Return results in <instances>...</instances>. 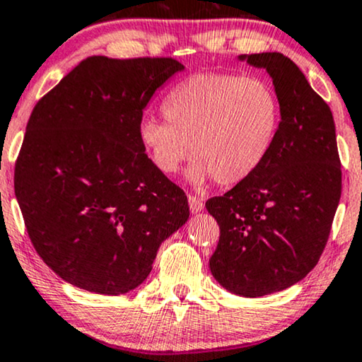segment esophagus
I'll list each match as a JSON object with an SVG mask.
<instances>
[{
	"instance_id": "obj_1",
	"label": "esophagus",
	"mask_w": 362,
	"mask_h": 362,
	"mask_svg": "<svg viewBox=\"0 0 362 362\" xmlns=\"http://www.w3.org/2000/svg\"><path fill=\"white\" fill-rule=\"evenodd\" d=\"M187 201H189V208H191L192 213H199V211L204 209V203H203V199L199 198V196L189 194V196H187Z\"/></svg>"
}]
</instances>
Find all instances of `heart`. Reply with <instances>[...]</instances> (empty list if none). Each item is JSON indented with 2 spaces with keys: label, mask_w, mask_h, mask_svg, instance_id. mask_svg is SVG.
Wrapping results in <instances>:
<instances>
[{
  "label": "heart",
  "mask_w": 362,
  "mask_h": 362,
  "mask_svg": "<svg viewBox=\"0 0 362 362\" xmlns=\"http://www.w3.org/2000/svg\"><path fill=\"white\" fill-rule=\"evenodd\" d=\"M166 121L144 118L139 141L154 166L173 175L192 153L189 177L219 186L247 180L274 146L278 95L261 78L201 73L177 84L163 103Z\"/></svg>",
  "instance_id": "b5f03b06"
}]
</instances>
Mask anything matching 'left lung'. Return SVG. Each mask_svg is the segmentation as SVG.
Returning <instances> with one entry per match:
<instances>
[{"mask_svg": "<svg viewBox=\"0 0 362 362\" xmlns=\"http://www.w3.org/2000/svg\"><path fill=\"white\" fill-rule=\"evenodd\" d=\"M266 68L281 105L274 146L252 175L206 201L219 224L211 273L257 298L301 281L325 251L341 199L336 126L326 101L283 53L241 56Z\"/></svg>", "mask_w": 362, "mask_h": 362, "instance_id": "8db88e82", "label": "left lung"}]
</instances>
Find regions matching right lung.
<instances>
[{"label":"right lung","instance_id":"right-lung-1","mask_svg":"<svg viewBox=\"0 0 362 362\" xmlns=\"http://www.w3.org/2000/svg\"><path fill=\"white\" fill-rule=\"evenodd\" d=\"M175 58L89 56L36 103L15 164L33 246L61 279L98 294L138 288L189 218L187 196L139 141Z\"/></svg>","mask_w":362,"mask_h":362}]
</instances>
